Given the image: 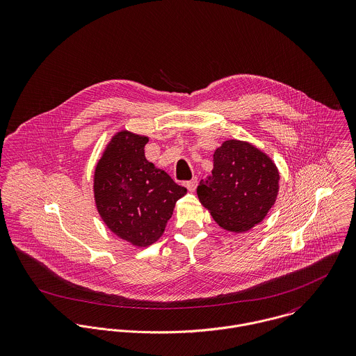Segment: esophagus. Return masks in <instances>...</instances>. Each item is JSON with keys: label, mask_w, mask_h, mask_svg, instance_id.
<instances>
[{"label": "esophagus", "mask_w": 356, "mask_h": 356, "mask_svg": "<svg viewBox=\"0 0 356 356\" xmlns=\"http://www.w3.org/2000/svg\"><path fill=\"white\" fill-rule=\"evenodd\" d=\"M185 186L188 188L189 192H195V191H196V186H197V178H193V179L185 182Z\"/></svg>", "instance_id": "obj_1"}]
</instances>
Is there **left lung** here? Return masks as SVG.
<instances>
[{
	"label": "left lung",
	"instance_id": "left-lung-1",
	"mask_svg": "<svg viewBox=\"0 0 356 356\" xmlns=\"http://www.w3.org/2000/svg\"><path fill=\"white\" fill-rule=\"evenodd\" d=\"M278 181L268 156L248 143L229 140L213 153V170L202 179L197 196L220 227L243 233L274 205Z\"/></svg>",
	"mask_w": 356,
	"mask_h": 356
}]
</instances>
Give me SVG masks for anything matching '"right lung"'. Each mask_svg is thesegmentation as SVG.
<instances>
[{
  "label": "right lung",
  "mask_w": 356,
  "mask_h": 356,
  "mask_svg": "<svg viewBox=\"0 0 356 356\" xmlns=\"http://www.w3.org/2000/svg\"><path fill=\"white\" fill-rule=\"evenodd\" d=\"M148 138L118 133L95 172V199L105 225L136 247L157 241L186 188L145 159Z\"/></svg>",
  "instance_id": "1"
}]
</instances>
